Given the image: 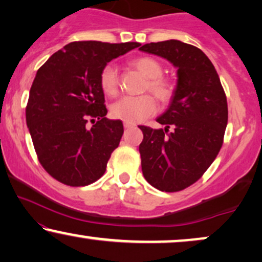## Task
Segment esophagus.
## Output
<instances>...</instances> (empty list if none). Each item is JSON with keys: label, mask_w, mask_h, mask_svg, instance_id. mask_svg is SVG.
Segmentation results:
<instances>
[{"label": "esophagus", "mask_w": 262, "mask_h": 262, "mask_svg": "<svg viewBox=\"0 0 262 262\" xmlns=\"http://www.w3.org/2000/svg\"><path fill=\"white\" fill-rule=\"evenodd\" d=\"M123 127H124L125 129H128V128H133V127H135V124H134V123H125V122H124Z\"/></svg>", "instance_id": "esophagus-1"}]
</instances>
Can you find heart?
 I'll use <instances>...</instances> for the list:
<instances>
[{
  "label": "heart",
  "mask_w": 262,
  "mask_h": 262,
  "mask_svg": "<svg viewBox=\"0 0 262 262\" xmlns=\"http://www.w3.org/2000/svg\"><path fill=\"white\" fill-rule=\"evenodd\" d=\"M132 66L147 78L146 90H148L159 102H167L173 93V83L162 76L163 66L156 58L142 56L132 61ZM99 85L107 97H115L118 93V75L113 64L104 66L99 74ZM157 110L156 100L152 96L123 97L111 105L110 114L115 120L125 123H138L152 116Z\"/></svg>",
  "instance_id": "1"
}]
</instances>
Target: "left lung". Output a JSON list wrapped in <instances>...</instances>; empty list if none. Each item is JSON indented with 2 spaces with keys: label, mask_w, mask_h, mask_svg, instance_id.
I'll list each match as a JSON object with an SVG mask.
<instances>
[{
  "label": "left lung",
  "mask_w": 262,
  "mask_h": 262,
  "mask_svg": "<svg viewBox=\"0 0 262 262\" xmlns=\"http://www.w3.org/2000/svg\"><path fill=\"white\" fill-rule=\"evenodd\" d=\"M139 50L165 58L177 68L171 102L157 122L165 128L139 125V146L146 181L162 191H179L196 182L221 151L228 103L219 76L200 49L170 39Z\"/></svg>",
  "instance_id": "8db88e82"
}]
</instances>
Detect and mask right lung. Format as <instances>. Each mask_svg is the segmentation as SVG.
Segmentation results:
<instances>
[{
	"instance_id": "right-lung-1",
	"label": "right lung",
	"mask_w": 262,
	"mask_h": 262,
	"mask_svg": "<svg viewBox=\"0 0 262 262\" xmlns=\"http://www.w3.org/2000/svg\"><path fill=\"white\" fill-rule=\"evenodd\" d=\"M140 45L73 41L38 69L30 90L26 123L41 166L58 182L87 186L105 172L123 124L105 117L99 74L111 60ZM89 120L94 123L91 128L85 125Z\"/></svg>"
}]
</instances>
